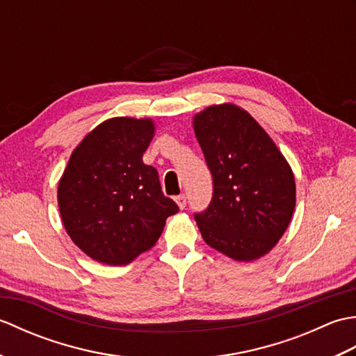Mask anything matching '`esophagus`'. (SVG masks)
I'll return each mask as SVG.
<instances>
[{
    "label": "esophagus",
    "mask_w": 356,
    "mask_h": 356,
    "mask_svg": "<svg viewBox=\"0 0 356 356\" xmlns=\"http://www.w3.org/2000/svg\"><path fill=\"white\" fill-rule=\"evenodd\" d=\"M176 203H177V207L180 208V209H184L185 207H186V197H185V194H180V195H177L176 199Z\"/></svg>",
    "instance_id": "1"
}]
</instances>
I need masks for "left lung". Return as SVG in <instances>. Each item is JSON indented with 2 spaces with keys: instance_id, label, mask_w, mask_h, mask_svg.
Segmentation results:
<instances>
[{
  "instance_id": "left-lung-1",
  "label": "left lung",
  "mask_w": 356,
  "mask_h": 356,
  "mask_svg": "<svg viewBox=\"0 0 356 356\" xmlns=\"http://www.w3.org/2000/svg\"><path fill=\"white\" fill-rule=\"evenodd\" d=\"M213 174V199L195 213L207 245L237 261L268 254L295 208L289 163L259 122L234 104L211 105L193 120Z\"/></svg>"
}]
</instances>
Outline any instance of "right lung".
I'll list each match as a JSON object with an SVG mask.
<instances>
[{"mask_svg": "<svg viewBox=\"0 0 356 356\" xmlns=\"http://www.w3.org/2000/svg\"><path fill=\"white\" fill-rule=\"evenodd\" d=\"M151 119L111 118L73 149L58 185V205L73 243L110 266L131 263L156 245L179 207L165 197L154 166L142 162Z\"/></svg>", "mask_w": 356, "mask_h": 356, "instance_id": "1", "label": "right lung"}]
</instances>
